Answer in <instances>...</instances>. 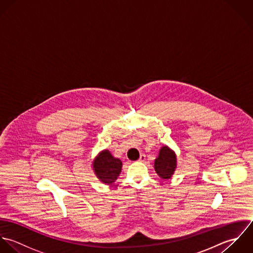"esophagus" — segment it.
Returning <instances> with one entry per match:
<instances>
[{
  "instance_id": "34e87169",
  "label": "esophagus",
  "mask_w": 253,
  "mask_h": 253,
  "mask_svg": "<svg viewBox=\"0 0 253 253\" xmlns=\"http://www.w3.org/2000/svg\"><path fill=\"white\" fill-rule=\"evenodd\" d=\"M145 160H146V155H145V154H141V155H140V158H139V161L143 162V161H145Z\"/></svg>"
}]
</instances>
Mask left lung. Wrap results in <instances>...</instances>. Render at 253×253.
Here are the masks:
<instances>
[{"label": "left lung", "mask_w": 253, "mask_h": 253, "mask_svg": "<svg viewBox=\"0 0 253 253\" xmlns=\"http://www.w3.org/2000/svg\"><path fill=\"white\" fill-rule=\"evenodd\" d=\"M176 155L169 148H161L158 157L154 161V169L162 179H169L173 175L176 168Z\"/></svg>", "instance_id": "left-lung-1"}]
</instances>
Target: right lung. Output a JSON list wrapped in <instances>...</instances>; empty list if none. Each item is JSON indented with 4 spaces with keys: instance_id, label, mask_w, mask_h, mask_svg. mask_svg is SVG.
Listing matches in <instances>:
<instances>
[{
    "instance_id": "add662e5",
    "label": "right lung",
    "mask_w": 253,
    "mask_h": 253,
    "mask_svg": "<svg viewBox=\"0 0 253 253\" xmlns=\"http://www.w3.org/2000/svg\"><path fill=\"white\" fill-rule=\"evenodd\" d=\"M95 173L101 182L105 184L113 183L121 172L122 162L114 158L108 151L101 152L94 161Z\"/></svg>"
}]
</instances>
